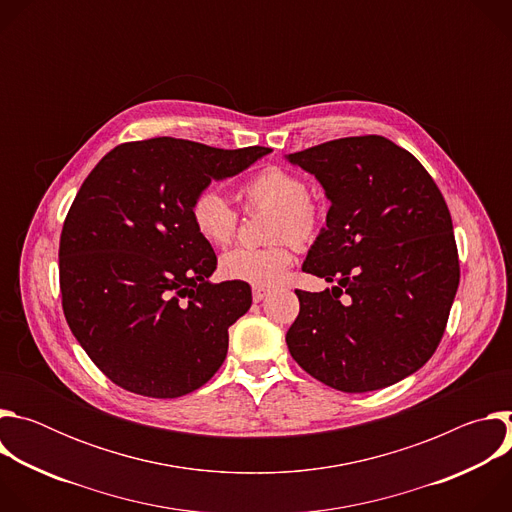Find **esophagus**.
Returning a JSON list of instances; mask_svg holds the SVG:
<instances>
[{
  "instance_id": "1",
  "label": "esophagus",
  "mask_w": 512,
  "mask_h": 512,
  "mask_svg": "<svg viewBox=\"0 0 512 512\" xmlns=\"http://www.w3.org/2000/svg\"><path fill=\"white\" fill-rule=\"evenodd\" d=\"M267 296H269V289H265V287H253V302H255V304L263 302Z\"/></svg>"
}]
</instances>
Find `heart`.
Listing matches in <instances>:
<instances>
[{
  "label": "heart",
  "instance_id": "1",
  "mask_svg": "<svg viewBox=\"0 0 512 512\" xmlns=\"http://www.w3.org/2000/svg\"><path fill=\"white\" fill-rule=\"evenodd\" d=\"M243 196L249 208H273L267 247H235L221 257V273L227 279L243 281L255 287L279 283L294 261L297 243H310L322 225V210L308 196V184L296 172L267 166L253 174ZM190 216L196 231L210 245L225 247L237 233L239 214L229 198L216 188L200 190L192 204Z\"/></svg>",
  "mask_w": 512,
  "mask_h": 512
}]
</instances>
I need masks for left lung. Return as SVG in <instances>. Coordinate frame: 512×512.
I'll return each mask as SVG.
<instances>
[{
  "mask_svg": "<svg viewBox=\"0 0 512 512\" xmlns=\"http://www.w3.org/2000/svg\"><path fill=\"white\" fill-rule=\"evenodd\" d=\"M285 160L312 174L330 200L302 269L336 281L320 294L296 289L289 354L344 393L395 385L431 358L456 298L448 204L427 170L383 135L334 139Z\"/></svg>",
  "mask_w": 512,
  "mask_h": 512,
  "instance_id": "obj_1",
  "label": "left lung"
}]
</instances>
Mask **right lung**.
I'll list each match as a JSON object with an SVG mask.
<instances>
[{
    "label": "right lung",
    "mask_w": 512,
    "mask_h": 512,
    "mask_svg": "<svg viewBox=\"0 0 512 512\" xmlns=\"http://www.w3.org/2000/svg\"><path fill=\"white\" fill-rule=\"evenodd\" d=\"M269 152L154 137L117 145L83 182L60 235L62 310L115 385L174 399L221 369L251 287L208 281L216 255L190 204Z\"/></svg>",
    "instance_id": "obj_1"
}]
</instances>
